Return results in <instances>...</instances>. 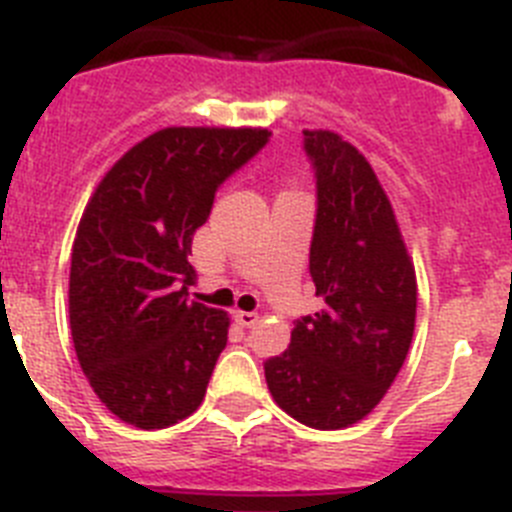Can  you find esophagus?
<instances>
[{
	"label": "esophagus",
	"instance_id": "34e87169",
	"mask_svg": "<svg viewBox=\"0 0 512 512\" xmlns=\"http://www.w3.org/2000/svg\"><path fill=\"white\" fill-rule=\"evenodd\" d=\"M234 321H237L239 326H255L257 321H260V316H257L255 311H234Z\"/></svg>",
	"mask_w": 512,
	"mask_h": 512
}]
</instances>
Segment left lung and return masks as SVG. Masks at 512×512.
I'll return each mask as SVG.
<instances>
[{"label":"left lung","instance_id":"left-lung-1","mask_svg":"<svg viewBox=\"0 0 512 512\" xmlns=\"http://www.w3.org/2000/svg\"><path fill=\"white\" fill-rule=\"evenodd\" d=\"M319 209L311 278L324 306L265 362L267 390L288 416L336 431L370 416L398 377L416 329V267L393 204L352 142L303 130Z\"/></svg>","mask_w":512,"mask_h":512}]
</instances>
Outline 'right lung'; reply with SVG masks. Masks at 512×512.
Returning <instances> with one entry per match:
<instances>
[{"instance_id": "1", "label": "right lung", "mask_w": 512, "mask_h": 512, "mask_svg": "<svg viewBox=\"0 0 512 512\" xmlns=\"http://www.w3.org/2000/svg\"><path fill=\"white\" fill-rule=\"evenodd\" d=\"M262 127H165L101 178L78 222L68 316L96 398L135 428L191 416L227 347L229 313L188 298L193 234Z\"/></svg>"}]
</instances>
